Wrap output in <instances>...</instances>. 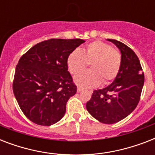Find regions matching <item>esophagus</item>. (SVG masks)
<instances>
[{"mask_svg": "<svg viewBox=\"0 0 155 155\" xmlns=\"http://www.w3.org/2000/svg\"><path fill=\"white\" fill-rule=\"evenodd\" d=\"M83 90H84V89H83L82 87H77V92H82Z\"/></svg>", "mask_w": 155, "mask_h": 155, "instance_id": "34e87169", "label": "esophagus"}]
</instances>
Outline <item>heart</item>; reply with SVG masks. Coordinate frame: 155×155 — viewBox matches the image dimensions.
Returning <instances> with one entry per match:
<instances>
[{"label":"heart","instance_id":"1","mask_svg":"<svg viewBox=\"0 0 155 155\" xmlns=\"http://www.w3.org/2000/svg\"><path fill=\"white\" fill-rule=\"evenodd\" d=\"M68 70L73 75L81 72L90 63V70L77 75L74 80L83 87H97L101 83L106 84L117 77L120 64L121 55L111 45L96 41L83 50L71 52L67 59Z\"/></svg>","mask_w":155,"mask_h":155}]
</instances>
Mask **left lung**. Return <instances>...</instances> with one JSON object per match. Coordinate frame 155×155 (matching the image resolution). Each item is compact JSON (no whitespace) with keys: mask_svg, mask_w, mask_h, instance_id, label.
Segmentation results:
<instances>
[{"mask_svg":"<svg viewBox=\"0 0 155 155\" xmlns=\"http://www.w3.org/2000/svg\"><path fill=\"white\" fill-rule=\"evenodd\" d=\"M107 40L120 51V71L108 87L93 91L86 108L100 122L114 124L130 115L137 107L144 85V74L132 49L117 40Z\"/></svg>","mask_w":155,"mask_h":155,"instance_id":"left-lung-1","label":"left lung"}]
</instances>
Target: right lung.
<instances>
[{"label":"right lung","mask_w":155,"mask_h":155,"mask_svg":"<svg viewBox=\"0 0 155 155\" xmlns=\"http://www.w3.org/2000/svg\"><path fill=\"white\" fill-rule=\"evenodd\" d=\"M84 42L52 38L38 43L21 57L13 90L21 109L32 122L49 126L63 117L67 102L77 91L67 59Z\"/></svg>","instance_id":"add662e5"}]
</instances>
